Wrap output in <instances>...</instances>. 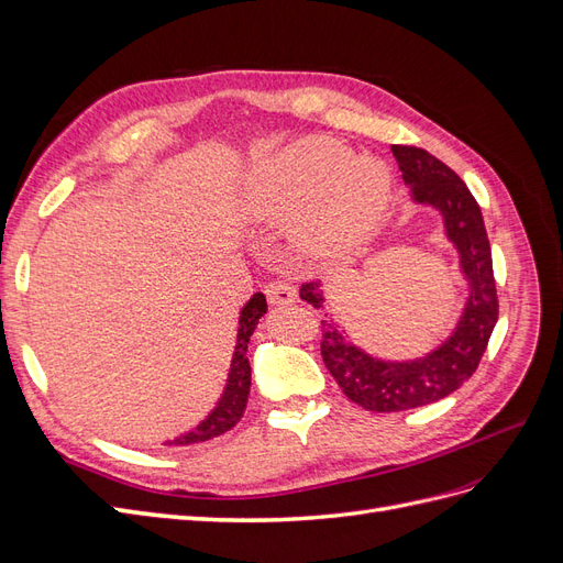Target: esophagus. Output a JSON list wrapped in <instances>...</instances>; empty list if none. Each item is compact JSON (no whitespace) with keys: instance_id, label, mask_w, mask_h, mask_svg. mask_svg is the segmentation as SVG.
<instances>
[{"instance_id":"obj_1","label":"esophagus","mask_w":563,"mask_h":563,"mask_svg":"<svg viewBox=\"0 0 563 563\" xmlns=\"http://www.w3.org/2000/svg\"><path fill=\"white\" fill-rule=\"evenodd\" d=\"M265 296L269 305H288L296 302V288L286 282H269L265 286Z\"/></svg>"}]
</instances>
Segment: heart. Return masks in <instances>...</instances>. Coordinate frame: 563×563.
Returning <instances> with one entry per match:
<instances>
[{
	"label": "heart",
	"mask_w": 563,
	"mask_h": 563,
	"mask_svg": "<svg viewBox=\"0 0 563 563\" xmlns=\"http://www.w3.org/2000/svg\"><path fill=\"white\" fill-rule=\"evenodd\" d=\"M391 192L389 168L343 143L310 135L249 172L242 213L253 223L296 216V240L312 258H338L376 230Z\"/></svg>",
	"instance_id": "b5f03b06"
}]
</instances>
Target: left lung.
Returning a JSON list of instances; mask_svg holds the SVG:
<instances>
[{
    "label": "left lung",
    "mask_w": 563,
    "mask_h": 563,
    "mask_svg": "<svg viewBox=\"0 0 563 563\" xmlns=\"http://www.w3.org/2000/svg\"><path fill=\"white\" fill-rule=\"evenodd\" d=\"M391 155L399 164L404 183L411 185V199L437 209L444 218V232L457 251L470 296L444 343L408 362H385L371 356L352 343L333 317L321 319L323 364L350 401L376 413L408 411L449 397L472 378L498 321L490 244L479 203L457 174L428 150L391 145ZM300 298L317 310L327 302L319 282L302 284Z\"/></svg>",
    "instance_id": "1"
}]
</instances>
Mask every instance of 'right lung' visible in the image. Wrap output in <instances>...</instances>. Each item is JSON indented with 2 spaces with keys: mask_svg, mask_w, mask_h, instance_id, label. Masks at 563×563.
I'll return each mask as SVG.
<instances>
[{
  "mask_svg": "<svg viewBox=\"0 0 563 563\" xmlns=\"http://www.w3.org/2000/svg\"><path fill=\"white\" fill-rule=\"evenodd\" d=\"M267 312V302L263 294H253V298L244 305L240 312V329H236V345L230 364V376L223 397L216 404L213 411L203 418L195 430L176 437L174 441H166L164 446H192L201 444V441H209L213 437L225 434L232 430L240 418L244 416V408L249 401V389H251V364H249V340L255 331V323Z\"/></svg>",
  "mask_w": 563,
  "mask_h": 563,
  "instance_id": "right-lung-1",
  "label": "right lung"
}]
</instances>
